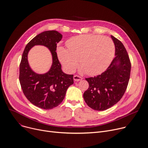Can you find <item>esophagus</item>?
<instances>
[{
	"label": "esophagus",
	"mask_w": 148,
	"mask_h": 148,
	"mask_svg": "<svg viewBox=\"0 0 148 148\" xmlns=\"http://www.w3.org/2000/svg\"><path fill=\"white\" fill-rule=\"evenodd\" d=\"M73 78H74V80L75 82H79V81H80V80H82L83 79V78L82 77H80L77 75H75Z\"/></svg>",
	"instance_id": "esophagus-1"
}]
</instances>
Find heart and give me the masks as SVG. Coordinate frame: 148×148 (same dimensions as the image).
Segmentation results:
<instances>
[{
    "label": "heart",
    "instance_id": "heart-1",
    "mask_svg": "<svg viewBox=\"0 0 148 148\" xmlns=\"http://www.w3.org/2000/svg\"><path fill=\"white\" fill-rule=\"evenodd\" d=\"M68 49L60 47L58 58L65 69L73 72L78 66L89 75L104 72L111 64L115 52L112 39L99 35H83L73 37L66 43Z\"/></svg>",
    "mask_w": 148,
    "mask_h": 148
}]
</instances>
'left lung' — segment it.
Masks as SVG:
<instances>
[{
    "mask_svg": "<svg viewBox=\"0 0 148 148\" xmlns=\"http://www.w3.org/2000/svg\"><path fill=\"white\" fill-rule=\"evenodd\" d=\"M111 38L115 45L116 57L100 75L86 78L89 87L84 92V99L90 107L98 111L108 109L120 101L130 78L131 62L127 52L120 41L113 36Z\"/></svg>",
    "mask_w": 148,
    "mask_h": 148,
    "instance_id": "8db88e82",
    "label": "left lung"
}]
</instances>
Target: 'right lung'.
<instances>
[{"mask_svg": "<svg viewBox=\"0 0 148 148\" xmlns=\"http://www.w3.org/2000/svg\"><path fill=\"white\" fill-rule=\"evenodd\" d=\"M62 35L57 31H47L37 35L28 43L22 53L19 65V82L24 95L32 104L49 110L58 106L64 100L66 90L74 83L73 75L65 74L56 52L57 44ZM48 47L53 56L50 70L44 75H38L30 68L27 53L34 45Z\"/></svg>", "mask_w": 148, "mask_h": 148, "instance_id": "right-lung-1", "label": "right lung"}]
</instances>
